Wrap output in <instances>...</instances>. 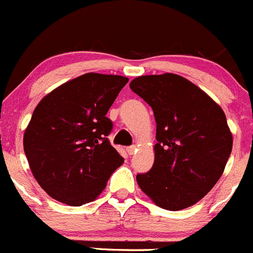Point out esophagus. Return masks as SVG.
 Masks as SVG:
<instances>
[{"instance_id":"obj_1","label":"esophagus","mask_w":253,"mask_h":253,"mask_svg":"<svg viewBox=\"0 0 253 253\" xmlns=\"http://www.w3.org/2000/svg\"><path fill=\"white\" fill-rule=\"evenodd\" d=\"M126 150H127V153H128L129 156H132L133 153H136V151H137V146L132 145V146H129V147H127Z\"/></svg>"}]
</instances>
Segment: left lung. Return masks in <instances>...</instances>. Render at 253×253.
I'll return each mask as SVG.
<instances>
[{"label":"left lung","instance_id":"left-lung-1","mask_svg":"<svg viewBox=\"0 0 253 253\" xmlns=\"http://www.w3.org/2000/svg\"><path fill=\"white\" fill-rule=\"evenodd\" d=\"M129 88L152 107L157 125L155 162L147 173L137 174L138 186L169 211L197 204L222 176L232 151L225 112L174 73L136 77Z\"/></svg>","mask_w":253,"mask_h":253}]
</instances>
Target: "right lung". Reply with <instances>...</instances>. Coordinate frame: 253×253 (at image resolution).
<instances>
[{
    "instance_id": "add662e5",
    "label": "right lung",
    "mask_w": 253,
    "mask_h": 253,
    "mask_svg": "<svg viewBox=\"0 0 253 253\" xmlns=\"http://www.w3.org/2000/svg\"><path fill=\"white\" fill-rule=\"evenodd\" d=\"M128 79L84 73L46 94L23 134V150L34 177L53 200L82 206L105 190L124 159L107 136L106 117Z\"/></svg>"
}]
</instances>
